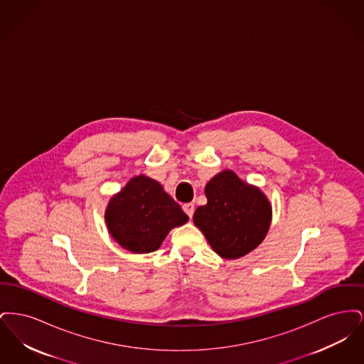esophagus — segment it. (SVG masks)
I'll use <instances>...</instances> for the list:
<instances>
[{
    "mask_svg": "<svg viewBox=\"0 0 364 364\" xmlns=\"http://www.w3.org/2000/svg\"><path fill=\"white\" fill-rule=\"evenodd\" d=\"M183 210H184V213L188 215V218H192V215H193V211H195V206L192 205V203H186L184 206H183Z\"/></svg>",
    "mask_w": 364,
    "mask_h": 364,
    "instance_id": "esophagus-1",
    "label": "esophagus"
}]
</instances>
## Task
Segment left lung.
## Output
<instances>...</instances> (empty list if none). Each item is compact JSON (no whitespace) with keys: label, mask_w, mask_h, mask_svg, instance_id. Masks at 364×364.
<instances>
[{"label":"left lung","mask_w":364,"mask_h":364,"mask_svg":"<svg viewBox=\"0 0 364 364\" xmlns=\"http://www.w3.org/2000/svg\"><path fill=\"white\" fill-rule=\"evenodd\" d=\"M205 192L208 205L196 208L193 224L220 257L242 258L263 242L272 206L258 188L224 171L208 181Z\"/></svg>","instance_id":"left-lung-1"}]
</instances>
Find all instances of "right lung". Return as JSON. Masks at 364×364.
<instances>
[{"label":"right lung","mask_w":364,"mask_h":364,"mask_svg":"<svg viewBox=\"0 0 364 364\" xmlns=\"http://www.w3.org/2000/svg\"><path fill=\"white\" fill-rule=\"evenodd\" d=\"M105 220L125 250L146 254L158 250L169 230L186 224L188 217L158 181L138 176L110 199Z\"/></svg>","instance_id":"right-lung-1"}]
</instances>
